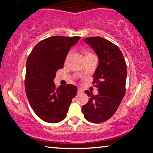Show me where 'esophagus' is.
<instances>
[{
    "label": "esophagus",
    "instance_id": "34e87169",
    "mask_svg": "<svg viewBox=\"0 0 153 153\" xmlns=\"http://www.w3.org/2000/svg\"><path fill=\"white\" fill-rule=\"evenodd\" d=\"M82 93H83V90L79 88L78 90H77V94H82Z\"/></svg>",
    "mask_w": 153,
    "mask_h": 153
}]
</instances>
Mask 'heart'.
<instances>
[{"label":"heart","mask_w":153,"mask_h":153,"mask_svg":"<svg viewBox=\"0 0 153 153\" xmlns=\"http://www.w3.org/2000/svg\"><path fill=\"white\" fill-rule=\"evenodd\" d=\"M87 54H90V53H87L86 54V55H87Z\"/></svg>","instance_id":"heart-1"}]
</instances>
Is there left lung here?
I'll return each instance as SVG.
<instances>
[{
    "label": "left lung",
    "instance_id": "1",
    "mask_svg": "<svg viewBox=\"0 0 153 153\" xmlns=\"http://www.w3.org/2000/svg\"><path fill=\"white\" fill-rule=\"evenodd\" d=\"M84 41L94 49L98 57V65L93 75L98 94L86 90L90 97L82 107L84 117L90 122L98 123L110 119L116 112L126 93L127 66L117 46L97 36Z\"/></svg>",
    "mask_w": 153,
    "mask_h": 153
}]
</instances>
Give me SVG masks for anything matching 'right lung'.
Wrapping results in <instances>:
<instances>
[{"mask_svg":"<svg viewBox=\"0 0 153 153\" xmlns=\"http://www.w3.org/2000/svg\"><path fill=\"white\" fill-rule=\"evenodd\" d=\"M80 39L79 36H54L36 45L26 62L25 88L35 113L41 120L55 123L67 116L72 98L77 88L72 84L55 87L54 79L71 46Z\"/></svg>","mask_w":153,"mask_h":153,"instance_id":"obj_1","label":"right lung"}]
</instances>
